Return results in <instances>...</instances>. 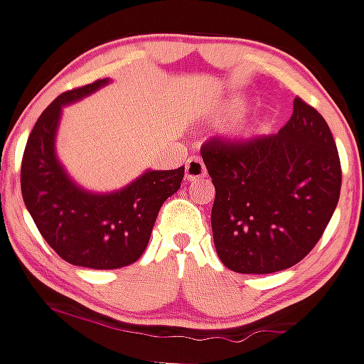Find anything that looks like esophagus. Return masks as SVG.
<instances>
[{
    "mask_svg": "<svg viewBox=\"0 0 364 364\" xmlns=\"http://www.w3.org/2000/svg\"><path fill=\"white\" fill-rule=\"evenodd\" d=\"M204 174H205V167L199 156H192V159L186 160V165H185L186 181H190V183L197 181V179L203 178Z\"/></svg>",
    "mask_w": 364,
    "mask_h": 364,
    "instance_id": "obj_1",
    "label": "esophagus"
}]
</instances>
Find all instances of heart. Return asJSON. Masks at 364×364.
Masks as SVG:
<instances>
[{
	"label": "heart",
	"mask_w": 364,
	"mask_h": 364,
	"mask_svg": "<svg viewBox=\"0 0 364 364\" xmlns=\"http://www.w3.org/2000/svg\"><path fill=\"white\" fill-rule=\"evenodd\" d=\"M250 109H252V102L248 100V98L234 97V98H230V100L220 104L213 112H209L208 123L213 124V127H215V124L230 123V121L241 119V117L250 111ZM237 137L240 139L250 137V132L240 130L237 132Z\"/></svg>",
	"instance_id": "obj_1"
}]
</instances>
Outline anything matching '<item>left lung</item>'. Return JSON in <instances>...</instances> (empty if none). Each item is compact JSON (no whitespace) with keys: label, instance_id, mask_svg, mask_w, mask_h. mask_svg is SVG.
Here are the masks:
<instances>
[{"label":"left lung","instance_id":"1","mask_svg":"<svg viewBox=\"0 0 364 364\" xmlns=\"http://www.w3.org/2000/svg\"><path fill=\"white\" fill-rule=\"evenodd\" d=\"M215 185L211 229L223 266L243 274L292 267L310 253L340 199L341 168L324 117L301 98L274 135L200 149Z\"/></svg>","mask_w":364,"mask_h":364}]
</instances>
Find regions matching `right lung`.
I'll list each match as a JSON object with an SVG mask.
<instances>
[{
  "label": "right lung",
  "instance_id": "obj_1",
  "mask_svg": "<svg viewBox=\"0 0 364 364\" xmlns=\"http://www.w3.org/2000/svg\"><path fill=\"white\" fill-rule=\"evenodd\" d=\"M111 79L60 95L33 127L21 167V190L33 222L58 255L73 266L117 269L148 247L161 204L179 190L185 167L148 171L114 192L97 193L73 181L56 155L63 107L90 97Z\"/></svg>",
  "mask_w": 364,
  "mask_h": 364
}]
</instances>
